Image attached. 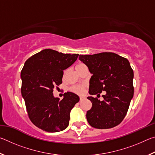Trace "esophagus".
I'll return each instance as SVG.
<instances>
[{
  "mask_svg": "<svg viewBox=\"0 0 155 155\" xmlns=\"http://www.w3.org/2000/svg\"><path fill=\"white\" fill-rule=\"evenodd\" d=\"M85 97H80V101H83V100H85Z\"/></svg>",
  "mask_w": 155,
  "mask_h": 155,
  "instance_id": "34e87169",
  "label": "esophagus"
}]
</instances>
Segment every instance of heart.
Segmentation results:
<instances>
[{
    "label": "heart",
    "mask_w": 155,
    "mask_h": 155,
    "mask_svg": "<svg viewBox=\"0 0 155 155\" xmlns=\"http://www.w3.org/2000/svg\"><path fill=\"white\" fill-rule=\"evenodd\" d=\"M85 64H78L77 66H76V70L77 69V68H79L82 66H84ZM84 89H85V86L84 85H74L73 86V87H71L70 89V90L73 92H74L76 94H82L84 91Z\"/></svg>",
    "instance_id": "b5f03b06"
}]
</instances>
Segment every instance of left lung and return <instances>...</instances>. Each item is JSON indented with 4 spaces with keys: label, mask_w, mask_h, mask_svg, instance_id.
I'll use <instances>...</instances> for the list:
<instances>
[{
    "label": "left lung",
    "mask_w": 155,
    "mask_h": 155,
    "mask_svg": "<svg viewBox=\"0 0 155 155\" xmlns=\"http://www.w3.org/2000/svg\"><path fill=\"white\" fill-rule=\"evenodd\" d=\"M78 58L92 74L89 94L100 95L103 91H106L102 101L87 97L92 103L86 114L88 123L99 129L118 125L127 115L134 94V74L129 61L114 52L79 55Z\"/></svg>",
    "instance_id": "1"
}]
</instances>
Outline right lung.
Returning a JSON list of instances; mask_svg holds the SVG:
<instances>
[{"label": "right lung", "instance_id": "right-lung-1", "mask_svg": "<svg viewBox=\"0 0 155 155\" xmlns=\"http://www.w3.org/2000/svg\"><path fill=\"white\" fill-rule=\"evenodd\" d=\"M78 56L44 49L25 62L20 74L21 93L31 121L41 130L59 132L69 124L70 111L79 97L68 91L59 100L52 91L62 83L64 70L74 64Z\"/></svg>", "mask_w": 155, "mask_h": 155}]
</instances>
